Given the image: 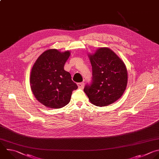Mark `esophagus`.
I'll list each match as a JSON object with an SVG mask.
<instances>
[{"label": "esophagus", "mask_w": 159, "mask_h": 159, "mask_svg": "<svg viewBox=\"0 0 159 159\" xmlns=\"http://www.w3.org/2000/svg\"><path fill=\"white\" fill-rule=\"evenodd\" d=\"M77 85H78V87H79V88H83L84 86V82H80V83H78Z\"/></svg>", "instance_id": "obj_1"}]
</instances>
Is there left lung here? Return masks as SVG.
Wrapping results in <instances>:
<instances>
[{"instance_id":"1","label":"left lung","mask_w":159,"mask_h":159,"mask_svg":"<svg viewBox=\"0 0 159 159\" xmlns=\"http://www.w3.org/2000/svg\"><path fill=\"white\" fill-rule=\"evenodd\" d=\"M92 67V82L84 87L90 101L97 106H107L118 100L127 84L123 61L109 48L101 47L89 56Z\"/></svg>"}]
</instances>
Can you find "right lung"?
<instances>
[{"instance_id":"right-lung-1","label":"right lung","mask_w":159,"mask_h":159,"mask_svg":"<svg viewBox=\"0 0 159 159\" xmlns=\"http://www.w3.org/2000/svg\"><path fill=\"white\" fill-rule=\"evenodd\" d=\"M70 52L49 49L39 57L31 71L30 83L37 100L45 107L60 109L68 104L78 87L64 69Z\"/></svg>"}]
</instances>
